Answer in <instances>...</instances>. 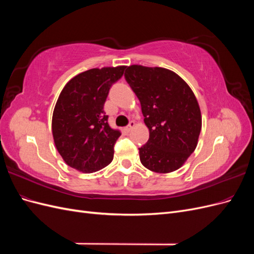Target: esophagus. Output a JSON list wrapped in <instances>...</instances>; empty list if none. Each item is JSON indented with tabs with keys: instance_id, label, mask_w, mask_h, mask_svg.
I'll list each match as a JSON object with an SVG mask.
<instances>
[{
	"instance_id": "esophagus-1",
	"label": "esophagus",
	"mask_w": 254,
	"mask_h": 254,
	"mask_svg": "<svg viewBox=\"0 0 254 254\" xmlns=\"http://www.w3.org/2000/svg\"><path fill=\"white\" fill-rule=\"evenodd\" d=\"M134 125H135V123H134V122H130L129 124H128V126H126V130H127V131H128V132H129V131H131L132 128L134 127Z\"/></svg>"
}]
</instances>
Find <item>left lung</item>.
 <instances>
[{
    "label": "left lung",
    "instance_id": "1",
    "mask_svg": "<svg viewBox=\"0 0 254 254\" xmlns=\"http://www.w3.org/2000/svg\"><path fill=\"white\" fill-rule=\"evenodd\" d=\"M125 79L139 98L149 139L139 148L141 163L155 173L178 170L194 152L201 113L193 91L163 67L130 65Z\"/></svg>",
    "mask_w": 254,
    "mask_h": 254
}]
</instances>
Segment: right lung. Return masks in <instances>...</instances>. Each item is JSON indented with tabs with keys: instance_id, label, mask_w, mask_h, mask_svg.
<instances>
[{
	"instance_id": "right-lung-1",
	"label": "right lung",
	"mask_w": 254,
	"mask_h": 254,
	"mask_svg": "<svg viewBox=\"0 0 254 254\" xmlns=\"http://www.w3.org/2000/svg\"><path fill=\"white\" fill-rule=\"evenodd\" d=\"M125 68H91L75 76L61 91L53 113V136L60 156L75 170L93 173L113 159L121 132L109 126L104 104Z\"/></svg>"
}]
</instances>
